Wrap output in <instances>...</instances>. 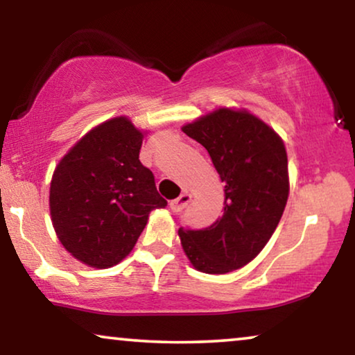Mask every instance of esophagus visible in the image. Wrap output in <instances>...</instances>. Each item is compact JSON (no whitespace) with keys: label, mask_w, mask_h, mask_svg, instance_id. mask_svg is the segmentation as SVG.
I'll list each match as a JSON object with an SVG mask.
<instances>
[{"label":"esophagus","mask_w":355,"mask_h":355,"mask_svg":"<svg viewBox=\"0 0 355 355\" xmlns=\"http://www.w3.org/2000/svg\"><path fill=\"white\" fill-rule=\"evenodd\" d=\"M189 202H191V196H189L187 192H184V193H181V196H179L178 198H174V200L169 202V208H171V210H173L174 213L182 211L184 208L187 207Z\"/></svg>","instance_id":"esophagus-1"}]
</instances>
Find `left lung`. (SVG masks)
Instances as JSON below:
<instances>
[{"label":"left lung","mask_w":355,"mask_h":355,"mask_svg":"<svg viewBox=\"0 0 355 355\" xmlns=\"http://www.w3.org/2000/svg\"><path fill=\"white\" fill-rule=\"evenodd\" d=\"M203 145L225 184L223 215L203 230L179 227L198 271L230 273L254 260L283 216L289 193L283 140L247 111L216 110L182 128Z\"/></svg>","instance_id":"8db88e82"}]
</instances>
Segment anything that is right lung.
Here are the masks:
<instances>
[{
	"label": "right lung",
	"mask_w": 355,
	"mask_h": 355,
	"mask_svg": "<svg viewBox=\"0 0 355 355\" xmlns=\"http://www.w3.org/2000/svg\"><path fill=\"white\" fill-rule=\"evenodd\" d=\"M142 139L128 118L110 119L84 135L53 174L56 234L71 255L95 268L129 255L150 211L168 205L139 159Z\"/></svg>",
	"instance_id": "obj_1"
}]
</instances>
